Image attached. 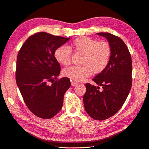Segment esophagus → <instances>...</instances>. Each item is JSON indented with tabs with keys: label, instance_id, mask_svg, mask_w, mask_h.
Here are the masks:
<instances>
[{
	"label": "esophagus",
	"instance_id": "1",
	"mask_svg": "<svg viewBox=\"0 0 149 149\" xmlns=\"http://www.w3.org/2000/svg\"><path fill=\"white\" fill-rule=\"evenodd\" d=\"M71 85L72 86H75L76 85H77V82L75 81H74V80H72V81L71 80Z\"/></svg>",
	"mask_w": 149,
	"mask_h": 149
}]
</instances>
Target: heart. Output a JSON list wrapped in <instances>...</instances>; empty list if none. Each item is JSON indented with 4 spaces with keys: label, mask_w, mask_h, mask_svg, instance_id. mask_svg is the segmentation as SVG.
<instances>
[{
    "label": "heart",
    "mask_w": 149,
    "mask_h": 149,
    "mask_svg": "<svg viewBox=\"0 0 149 149\" xmlns=\"http://www.w3.org/2000/svg\"><path fill=\"white\" fill-rule=\"evenodd\" d=\"M71 48L77 52L84 54L81 66H72L63 70V75L75 81H84L93 72L100 74L106 69L111 57V47L105 40L99 41L88 37L76 38L71 44ZM57 61L63 65H69L71 61L72 50L61 45L54 52Z\"/></svg>",
    "instance_id": "1"
}]
</instances>
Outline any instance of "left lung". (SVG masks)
I'll use <instances>...</instances> for the list:
<instances>
[{
    "label": "left lung",
    "mask_w": 149,
    "mask_h": 149,
    "mask_svg": "<svg viewBox=\"0 0 149 149\" xmlns=\"http://www.w3.org/2000/svg\"><path fill=\"white\" fill-rule=\"evenodd\" d=\"M107 38L111 47V57L106 69L93 79L102 88L86 84L84 104L86 113L93 119L104 120L112 117L121 109L132 85V61L126 44L108 32L97 33Z\"/></svg>",
    "instance_id": "1"
}]
</instances>
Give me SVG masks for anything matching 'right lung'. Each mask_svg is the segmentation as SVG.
I'll return each mask as SVG.
<instances>
[{
	"label": "right lung",
	"instance_id": "add662e5",
	"mask_svg": "<svg viewBox=\"0 0 149 149\" xmlns=\"http://www.w3.org/2000/svg\"><path fill=\"white\" fill-rule=\"evenodd\" d=\"M69 39L38 32L27 38L18 52L16 84L27 107L39 118H52L60 111L64 93L70 86L68 77L57 79L61 66L54 57L56 48Z\"/></svg>",
	"mask_w": 149,
	"mask_h": 149
}]
</instances>
